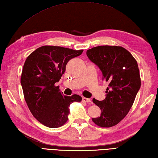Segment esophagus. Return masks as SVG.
I'll return each mask as SVG.
<instances>
[{
	"mask_svg": "<svg viewBox=\"0 0 158 158\" xmlns=\"http://www.w3.org/2000/svg\"><path fill=\"white\" fill-rule=\"evenodd\" d=\"M82 101L83 102H91V100H90L89 98H85V97H83L82 98Z\"/></svg>",
	"mask_w": 158,
	"mask_h": 158,
	"instance_id": "obj_1",
	"label": "esophagus"
}]
</instances>
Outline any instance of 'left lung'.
<instances>
[{
    "label": "left lung",
    "instance_id": "1",
    "mask_svg": "<svg viewBox=\"0 0 158 158\" xmlns=\"http://www.w3.org/2000/svg\"><path fill=\"white\" fill-rule=\"evenodd\" d=\"M86 53L102 71V80L109 83L105 99L92 100L100 107L101 114L92 119L100 127L114 126L128 113L140 88L138 64L121 46H98L88 49Z\"/></svg>",
    "mask_w": 158,
    "mask_h": 158
}]
</instances>
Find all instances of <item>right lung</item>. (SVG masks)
<instances>
[{"instance_id":"obj_1","label":"right lung","mask_w":158,"mask_h":158,"mask_svg":"<svg viewBox=\"0 0 158 158\" xmlns=\"http://www.w3.org/2000/svg\"><path fill=\"white\" fill-rule=\"evenodd\" d=\"M83 52L45 45L26 58L21 76L23 96L32 115L44 126L52 128L63 126L69 119L70 104L81 101L77 94L64 96L55 83L61 79L69 60Z\"/></svg>"}]
</instances>
